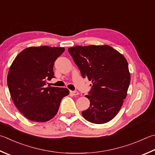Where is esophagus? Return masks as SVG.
<instances>
[{
	"label": "esophagus",
	"mask_w": 155,
	"mask_h": 155,
	"mask_svg": "<svg viewBox=\"0 0 155 155\" xmlns=\"http://www.w3.org/2000/svg\"><path fill=\"white\" fill-rule=\"evenodd\" d=\"M70 94H72L73 95H78V92L77 91H70Z\"/></svg>",
	"instance_id": "esophagus-1"
}]
</instances>
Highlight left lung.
I'll use <instances>...</instances> for the list:
<instances>
[{"instance_id":"obj_1","label":"left lung","mask_w":155,"mask_h":155,"mask_svg":"<svg viewBox=\"0 0 155 155\" xmlns=\"http://www.w3.org/2000/svg\"><path fill=\"white\" fill-rule=\"evenodd\" d=\"M68 52L83 77L92 83L90 95H85L90 106L82 112L83 117L95 124L109 122L119 112L127 94L131 79L127 61L107 45L72 47Z\"/></svg>"}]
</instances>
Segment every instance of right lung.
<instances>
[{
    "mask_svg": "<svg viewBox=\"0 0 155 155\" xmlns=\"http://www.w3.org/2000/svg\"><path fill=\"white\" fill-rule=\"evenodd\" d=\"M64 47H30L16 56L9 70L7 85L19 111L28 119L46 122L55 116L61 101L69 94L62 87H45L54 77L53 65Z\"/></svg>",
    "mask_w": 155,
    "mask_h": 155,
    "instance_id": "right-lung-1",
    "label": "right lung"
}]
</instances>
